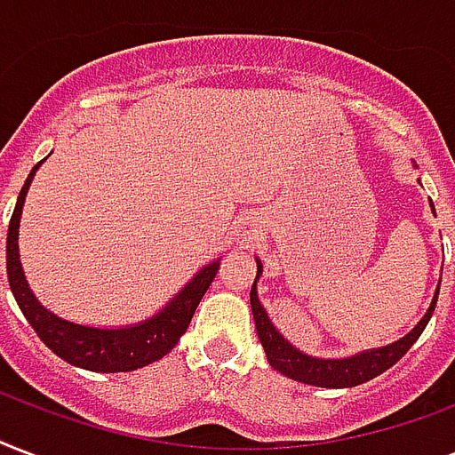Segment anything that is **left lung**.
Here are the masks:
<instances>
[{
  "label": "left lung",
  "instance_id": "left-lung-1",
  "mask_svg": "<svg viewBox=\"0 0 455 455\" xmlns=\"http://www.w3.org/2000/svg\"><path fill=\"white\" fill-rule=\"evenodd\" d=\"M435 210V204H432ZM258 276H262V262L258 259ZM258 276L252 282L251 289V307L252 317H255V329H258L259 343L267 353V360L269 365L282 372L283 377H291V379L303 381V384H312V387H322V389H346V387H358L363 381L374 379L377 374L387 372L391 365H396L398 360L403 358L405 353L411 351V346L427 327L429 317L435 312L436 298H439V289L435 293V300L429 305V310L425 312L415 327L398 341L389 343V346H381V348H372V351H363L358 355H351V358H336V360H324V358H312V355H305L298 348H293L286 339H283L276 327H274L269 317H267L265 307L259 303L258 298Z\"/></svg>",
  "mask_w": 455,
  "mask_h": 455
}]
</instances>
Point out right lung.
<instances>
[{"mask_svg":"<svg viewBox=\"0 0 455 455\" xmlns=\"http://www.w3.org/2000/svg\"><path fill=\"white\" fill-rule=\"evenodd\" d=\"M40 164L43 162H37L33 172L28 173L26 183L19 193V203H16V210L12 214V221H9V234H6L9 286H12V293L20 312L26 315L30 327L35 329V334L40 336L44 346L52 353H57L59 358L76 367H83V370H90V372H133L138 367H145L155 360L164 358L166 353L179 343V339L186 334V329L196 315V307L217 276L220 259L203 267L183 286L181 293H176L172 303L164 305L157 315H152L150 320L119 329H97L61 320L33 296L19 258L20 212H23L30 181H33Z\"/></svg>","mask_w":455,"mask_h":455,"instance_id":"add662e5","label":"right lung"}]
</instances>
